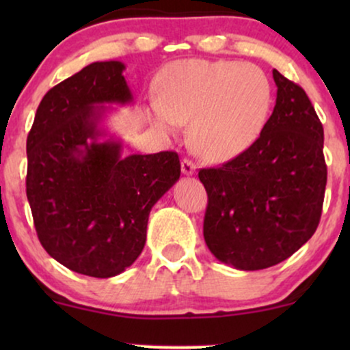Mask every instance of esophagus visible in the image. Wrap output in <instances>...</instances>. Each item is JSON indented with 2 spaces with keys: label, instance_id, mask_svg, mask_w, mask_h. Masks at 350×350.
Returning a JSON list of instances; mask_svg holds the SVG:
<instances>
[{
  "label": "esophagus",
  "instance_id": "esophagus-1",
  "mask_svg": "<svg viewBox=\"0 0 350 350\" xmlns=\"http://www.w3.org/2000/svg\"><path fill=\"white\" fill-rule=\"evenodd\" d=\"M196 163L192 161V159H189V158H184L183 161H180V170H183V172L186 176H191V174H194L196 172Z\"/></svg>",
  "mask_w": 350,
  "mask_h": 350
}]
</instances>
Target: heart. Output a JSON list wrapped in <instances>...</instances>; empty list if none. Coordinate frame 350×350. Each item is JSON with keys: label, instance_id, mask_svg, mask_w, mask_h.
<instances>
[{"label": "heart", "instance_id": "obj_1", "mask_svg": "<svg viewBox=\"0 0 350 350\" xmlns=\"http://www.w3.org/2000/svg\"><path fill=\"white\" fill-rule=\"evenodd\" d=\"M271 83L260 67L237 60L176 62L150 102L156 126L176 133L191 122V142L204 158L227 161L255 144L270 116Z\"/></svg>", "mask_w": 350, "mask_h": 350}]
</instances>
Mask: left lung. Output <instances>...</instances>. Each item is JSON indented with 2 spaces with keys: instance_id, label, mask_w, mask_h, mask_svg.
<instances>
[{
  "instance_id": "1",
  "label": "left lung",
  "mask_w": 350,
  "mask_h": 350,
  "mask_svg": "<svg viewBox=\"0 0 350 350\" xmlns=\"http://www.w3.org/2000/svg\"><path fill=\"white\" fill-rule=\"evenodd\" d=\"M276 103L252 148L199 171L204 239L220 262L263 270L290 258L319 226L327 166L324 130L306 92L273 70Z\"/></svg>"
}]
</instances>
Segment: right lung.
Wrapping results in <instances>:
<instances>
[{
    "mask_svg": "<svg viewBox=\"0 0 350 350\" xmlns=\"http://www.w3.org/2000/svg\"><path fill=\"white\" fill-rule=\"evenodd\" d=\"M118 60L94 62L52 87L27 135L26 194L39 242L69 270L120 275L143 252L151 207L180 176L178 152L122 154L100 142L103 103H130Z\"/></svg>",
    "mask_w": 350,
    "mask_h": 350,
    "instance_id": "right-lung-1",
    "label": "right lung"
}]
</instances>
